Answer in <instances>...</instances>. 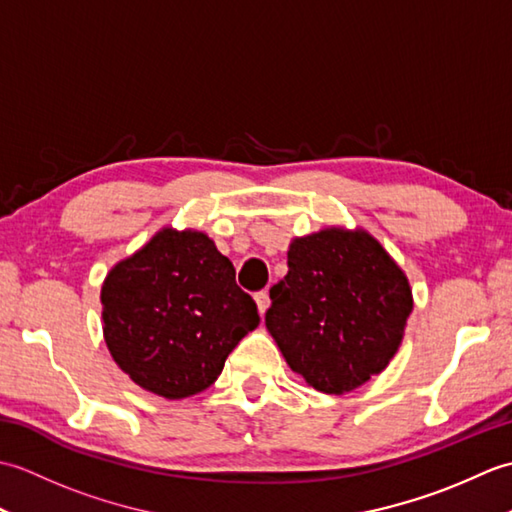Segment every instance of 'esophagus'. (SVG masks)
Instances as JSON below:
<instances>
[{"mask_svg":"<svg viewBox=\"0 0 512 512\" xmlns=\"http://www.w3.org/2000/svg\"><path fill=\"white\" fill-rule=\"evenodd\" d=\"M255 301H257V310H259V314H264V312L268 310V306H270V295H268V290L257 292V295H255Z\"/></svg>","mask_w":512,"mask_h":512,"instance_id":"obj_1","label":"esophagus"}]
</instances>
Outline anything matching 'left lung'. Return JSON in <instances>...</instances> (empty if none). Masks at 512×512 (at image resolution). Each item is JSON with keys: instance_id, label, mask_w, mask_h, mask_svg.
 <instances>
[{"instance_id": "8db88e82", "label": "left lung", "mask_w": 512, "mask_h": 512, "mask_svg": "<svg viewBox=\"0 0 512 512\" xmlns=\"http://www.w3.org/2000/svg\"><path fill=\"white\" fill-rule=\"evenodd\" d=\"M266 328L292 372L345 394L383 372L413 310L409 281L365 231L292 239L288 275L270 288Z\"/></svg>"}]
</instances>
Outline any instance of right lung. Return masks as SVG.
<instances>
[{"mask_svg": "<svg viewBox=\"0 0 512 512\" xmlns=\"http://www.w3.org/2000/svg\"><path fill=\"white\" fill-rule=\"evenodd\" d=\"M101 303L116 365L169 400L211 387L226 356L259 325L233 264L200 231L162 228L107 273Z\"/></svg>", "mask_w": 512, "mask_h": 512, "instance_id": "1", "label": "right lung"}]
</instances>
